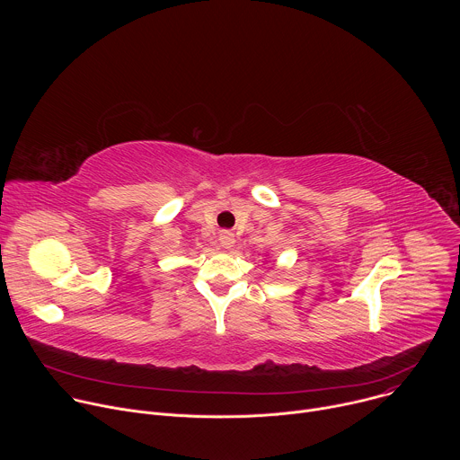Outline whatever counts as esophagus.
I'll return each mask as SVG.
<instances>
[{"label": "esophagus", "mask_w": 460, "mask_h": 460, "mask_svg": "<svg viewBox=\"0 0 460 460\" xmlns=\"http://www.w3.org/2000/svg\"><path fill=\"white\" fill-rule=\"evenodd\" d=\"M220 243H222V247L231 249V247L236 243V238H234V234H233V233H229V231H222V233H220Z\"/></svg>", "instance_id": "obj_1"}]
</instances>
